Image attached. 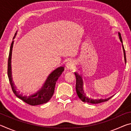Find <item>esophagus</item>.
<instances>
[{"label": "esophagus", "mask_w": 131, "mask_h": 131, "mask_svg": "<svg viewBox=\"0 0 131 131\" xmlns=\"http://www.w3.org/2000/svg\"><path fill=\"white\" fill-rule=\"evenodd\" d=\"M73 64L72 63H69L68 64V66H67V67H68V68H69V69H71V68H72L73 67Z\"/></svg>", "instance_id": "34e87169"}]
</instances>
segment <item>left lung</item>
Segmentation results:
<instances>
[{"label": "left lung", "mask_w": 131, "mask_h": 131, "mask_svg": "<svg viewBox=\"0 0 131 131\" xmlns=\"http://www.w3.org/2000/svg\"><path fill=\"white\" fill-rule=\"evenodd\" d=\"M118 36L119 38L120 39V41L122 43V46H123V51H124V58H125V61L126 62V55H125V49H124V46L123 44V40H122V38H121V34L119 32H118ZM74 74L76 75V92L77 94L78 95V96L81 100L84 102H87V103H92V104H97V103H102V102H104L107 101L109 100V99L112 97V96H111L110 97H108L107 99H91L90 97H88V96H86L84 94V92H83V90L81 88V85H82V80L81 79L80 76L77 73L74 72Z\"/></svg>", "instance_id": "8db88e82"}]
</instances>
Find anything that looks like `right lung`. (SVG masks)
I'll return each mask as SVG.
<instances>
[{
	"label": "right lung",
	"mask_w": 131,
	"mask_h": 131,
	"mask_svg": "<svg viewBox=\"0 0 131 131\" xmlns=\"http://www.w3.org/2000/svg\"><path fill=\"white\" fill-rule=\"evenodd\" d=\"M17 33V32H16V33L15 34L13 39L15 38ZM13 43H14V41H13L12 44H11L9 55H8L7 67L8 77V79H9L11 87H12L13 92H14V94L17 97L21 99V100H23L25 103L30 105L36 106L48 102L52 97L53 94H54L56 82L59 76L62 73L63 71L64 70V68L59 67L53 71L48 76L47 79L46 80L43 87L35 94L31 95L30 96H25V95L24 96L21 94H19V92L17 91V90L15 89V87H14V83H13L12 76V66H11V62H12V61H11V59H12Z\"/></svg>",
	"instance_id": "add662e5"
}]
</instances>
